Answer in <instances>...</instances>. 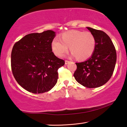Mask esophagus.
<instances>
[{
    "label": "esophagus",
    "mask_w": 127,
    "mask_h": 127,
    "mask_svg": "<svg viewBox=\"0 0 127 127\" xmlns=\"http://www.w3.org/2000/svg\"><path fill=\"white\" fill-rule=\"evenodd\" d=\"M69 63V61H66V60H65V64H68Z\"/></svg>",
    "instance_id": "obj_1"
}]
</instances>
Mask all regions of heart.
I'll return each instance as SVG.
<instances>
[{
    "label": "heart",
    "instance_id": "b5f03b06",
    "mask_svg": "<svg viewBox=\"0 0 127 127\" xmlns=\"http://www.w3.org/2000/svg\"><path fill=\"white\" fill-rule=\"evenodd\" d=\"M61 40L54 38L51 48L56 55L63 57L68 47L77 59L85 60L91 57L96 46V39L91 32L71 30L61 35Z\"/></svg>",
    "mask_w": 127,
    "mask_h": 127
}]
</instances>
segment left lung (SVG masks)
Here are the masks:
<instances>
[{
    "instance_id": "1",
    "label": "left lung",
    "mask_w": 127,
    "mask_h": 127,
    "mask_svg": "<svg viewBox=\"0 0 127 127\" xmlns=\"http://www.w3.org/2000/svg\"><path fill=\"white\" fill-rule=\"evenodd\" d=\"M87 29L95 37V49L86 61L76 63L77 69L73 76L83 86L96 88L105 84L112 76L117 53L112 41L106 33L91 27Z\"/></svg>"
}]
</instances>
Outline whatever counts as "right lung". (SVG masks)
<instances>
[{
    "mask_svg": "<svg viewBox=\"0 0 127 127\" xmlns=\"http://www.w3.org/2000/svg\"><path fill=\"white\" fill-rule=\"evenodd\" d=\"M55 36L51 30L30 33L13 47L12 73L17 83L30 92H48L57 82L58 70L65 62L52 52L51 42Z\"/></svg>",
    "mask_w": 127,
    "mask_h": 127,
    "instance_id": "obj_1",
    "label": "right lung"
}]
</instances>
